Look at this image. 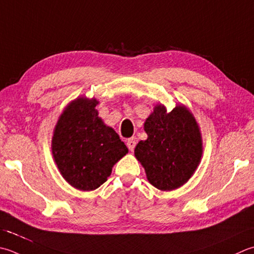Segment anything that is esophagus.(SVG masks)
Masks as SVG:
<instances>
[{
  "mask_svg": "<svg viewBox=\"0 0 254 254\" xmlns=\"http://www.w3.org/2000/svg\"><path fill=\"white\" fill-rule=\"evenodd\" d=\"M127 145L128 147V150L132 152L134 150V147H135V145H136V137L133 136V137L127 138Z\"/></svg>",
  "mask_w": 254,
  "mask_h": 254,
  "instance_id": "esophagus-1",
  "label": "esophagus"
}]
</instances>
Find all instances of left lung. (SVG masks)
I'll use <instances>...</instances> for the list:
<instances>
[{
    "label": "left lung",
    "mask_w": 254,
    "mask_h": 254,
    "mask_svg": "<svg viewBox=\"0 0 254 254\" xmlns=\"http://www.w3.org/2000/svg\"><path fill=\"white\" fill-rule=\"evenodd\" d=\"M144 131L147 138L137 143L134 155L148 183L164 191L182 187L202 157L201 132L195 117L184 104H176L171 112L164 104H156L144 122Z\"/></svg>",
    "instance_id": "8db88e82"
}]
</instances>
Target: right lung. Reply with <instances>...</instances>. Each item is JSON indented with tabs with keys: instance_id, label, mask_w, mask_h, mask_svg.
Returning a JSON list of instances; mask_svg holds the SVG:
<instances>
[{
	"instance_id": "add662e5",
	"label": "right lung",
	"mask_w": 254,
	"mask_h": 254,
	"mask_svg": "<svg viewBox=\"0 0 254 254\" xmlns=\"http://www.w3.org/2000/svg\"><path fill=\"white\" fill-rule=\"evenodd\" d=\"M96 98L78 97L64 109L55 126L52 153L69 185L90 191L111 175L114 164L128 152L112 127L104 124Z\"/></svg>"
}]
</instances>
